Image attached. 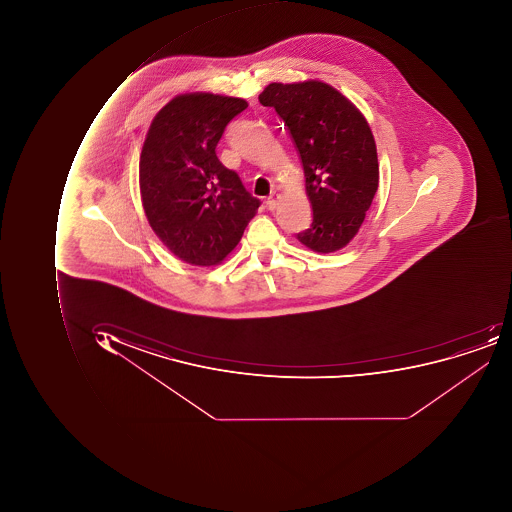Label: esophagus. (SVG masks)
<instances>
[{
	"label": "esophagus",
	"instance_id": "esophagus-1",
	"mask_svg": "<svg viewBox=\"0 0 512 512\" xmlns=\"http://www.w3.org/2000/svg\"><path fill=\"white\" fill-rule=\"evenodd\" d=\"M278 200H280V195H278L277 192H272V194L269 195L268 200H266V206H268L269 211H274V209L277 208Z\"/></svg>",
	"mask_w": 512,
	"mask_h": 512
}]
</instances>
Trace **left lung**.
<instances>
[{"instance_id": "left-lung-1", "label": "left lung", "mask_w": 512, "mask_h": 512, "mask_svg": "<svg viewBox=\"0 0 512 512\" xmlns=\"http://www.w3.org/2000/svg\"><path fill=\"white\" fill-rule=\"evenodd\" d=\"M258 100L280 115L303 163L314 215L298 240L320 254L345 248L378 189L377 147L368 121L345 95L318 80L271 83Z\"/></svg>"}]
</instances>
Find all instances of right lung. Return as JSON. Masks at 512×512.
Returning <instances> with one entry per match:
<instances>
[{
    "label": "right lung",
    "instance_id": "obj_1",
    "mask_svg": "<svg viewBox=\"0 0 512 512\" xmlns=\"http://www.w3.org/2000/svg\"><path fill=\"white\" fill-rule=\"evenodd\" d=\"M246 107L241 98L209 92L177 95L155 115L144 140V214L164 246L194 266L228 257L260 206L215 154L229 121Z\"/></svg>",
    "mask_w": 512,
    "mask_h": 512
}]
</instances>
